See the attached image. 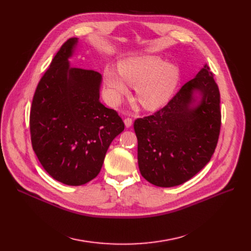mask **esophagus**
<instances>
[{
    "mask_svg": "<svg viewBox=\"0 0 251 251\" xmlns=\"http://www.w3.org/2000/svg\"><path fill=\"white\" fill-rule=\"evenodd\" d=\"M124 123H125V126H126L127 128L131 127V125H132V119H131V118H125Z\"/></svg>",
    "mask_w": 251,
    "mask_h": 251,
    "instance_id": "esophagus-1",
    "label": "esophagus"
}]
</instances>
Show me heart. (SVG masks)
I'll return each mask as SVG.
<instances>
[{
	"instance_id": "1",
	"label": "heart",
	"mask_w": 251,
	"mask_h": 251,
	"mask_svg": "<svg viewBox=\"0 0 251 251\" xmlns=\"http://www.w3.org/2000/svg\"><path fill=\"white\" fill-rule=\"evenodd\" d=\"M118 69L119 72L109 67L103 73L107 98L114 105L128 94L130 84L135 85L136 99L142 107L155 110L169 100L179 79L176 66L157 57L126 59Z\"/></svg>"
}]
</instances>
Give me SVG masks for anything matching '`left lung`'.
<instances>
[{"label": "left lung", "mask_w": 251, "mask_h": 251, "mask_svg": "<svg viewBox=\"0 0 251 251\" xmlns=\"http://www.w3.org/2000/svg\"><path fill=\"white\" fill-rule=\"evenodd\" d=\"M220 128V91L205 64L163 109L135 120L142 177L159 187L188 181L210 161Z\"/></svg>", "instance_id": "8db88e82"}]
</instances>
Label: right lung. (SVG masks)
Wrapping results in <instances>:
<instances>
[{
    "label": "right lung",
    "mask_w": 251,
    "mask_h": 251,
    "mask_svg": "<svg viewBox=\"0 0 251 251\" xmlns=\"http://www.w3.org/2000/svg\"><path fill=\"white\" fill-rule=\"evenodd\" d=\"M78 38L65 42L39 80L30 109L32 149L48 174L66 185L96 178L111 142L124 130L100 101L101 75L69 64Z\"/></svg>",
    "instance_id": "1"
}]
</instances>
